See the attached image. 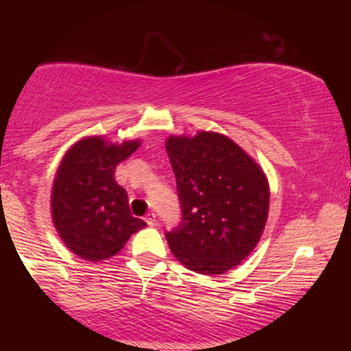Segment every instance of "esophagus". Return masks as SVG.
<instances>
[{"mask_svg":"<svg viewBox=\"0 0 351 351\" xmlns=\"http://www.w3.org/2000/svg\"><path fill=\"white\" fill-rule=\"evenodd\" d=\"M145 221H147L148 226H155V224H156V215L153 211H150L147 216H145Z\"/></svg>","mask_w":351,"mask_h":351,"instance_id":"1","label":"esophagus"}]
</instances>
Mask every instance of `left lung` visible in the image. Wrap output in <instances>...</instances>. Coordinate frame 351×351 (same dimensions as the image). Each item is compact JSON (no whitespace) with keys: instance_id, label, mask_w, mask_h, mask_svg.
<instances>
[{"instance_id":"8db88e82","label":"left lung","mask_w":351,"mask_h":351,"mask_svg":"<svg viewBox=\"0 0 351 351\" xmlns=\"http://www.w3.org/2000/svg\"><path fill=\"white\" fill-rule=\"evenodd\" d=\"M181 223L165 232L171 252L189 271L224 274L256 247L269 213V183L243 148L215 132L170 136Z\"/></svg>"}]
</instances>
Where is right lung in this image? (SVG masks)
I'll use <instances>...</instances> for the list:
<instances>
[{
  "mask_svg": "<svg viewBox=\"0 0 351 351\" xmlns=\"http://www.w3.org/2000/svg\"><path fill=\"white\" fill-rule=\"evenodd\" d=\"M140 142L107 143L100 136L80 140L64 156L52 188V219L60 239L87 261H102L147 226L132 216L127 191L117 183V165Z\"/></svg>",
  "mask_w": 351,
  "mask_h": 351,
  "instance_id": "obj_1",
  "label": "right lung"
}]
</instances>
